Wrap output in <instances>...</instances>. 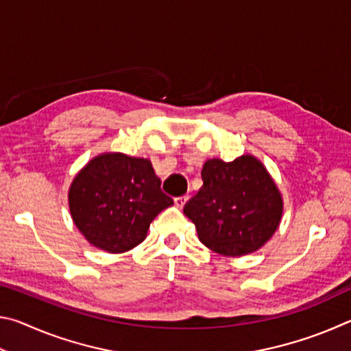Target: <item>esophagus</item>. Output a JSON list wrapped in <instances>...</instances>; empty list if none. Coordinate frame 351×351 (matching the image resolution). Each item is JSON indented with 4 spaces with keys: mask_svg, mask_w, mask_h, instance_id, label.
<instances>
[{
    "mask_svg": "<svg viewBox=\"0 0 351 351\" xmlns=\"http://www.w3.org/2000/svg\"><path fill=\"white\" fill-rule=\"evenodd\" d=\"M187 199H189V195H182V197H178V198H175V206L180 207V209H182L184 204L187 203Z\"/></svg>",
    "mask_w": 351,
    "mask_h": 351,
    "instance_id": "esophagus-1",
    "label": "esophagus"
}]
</instances>
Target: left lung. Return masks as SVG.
Here are the masks:
<instances>
[{"mask_svg": "<svg viewBox=\"0 0 351 351\" xmlns=\"http://www.w3.org/2000/svg\"><path fill=\"white\" fill-rule=\"evenodd\" d=\"M201 176L203 187L184 206L199 241L226 257L258 251L283 213L282 193L269 171L252 154H243L232 162L207 159Z\"/></svg>", "mask_w": 351, "mask_h": 351, "instance_id": "1", "label": "left lung"}]
</instances>
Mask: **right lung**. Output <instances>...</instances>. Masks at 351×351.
I'll list each match as a JSON object with an SVG mask.
<instances>
[{
	"instance_id": "right-lung-1",
	"label": "right lung",
	"mask_w": 351,
	"mask_h": 351,
	"mask_svg": "<svg viewBox=\"0 0 351 351\" xmlns=\"http://www.w3.org/2000/svg\"><path fill=\"white\" fill-rule=\"evenodd\" d=\"M68 203L74 224L90 245L122 254L145 240L150 223L173 199L161 190L150 159L108 152L75 175Z\"/></svg>"
}]
</instances>
